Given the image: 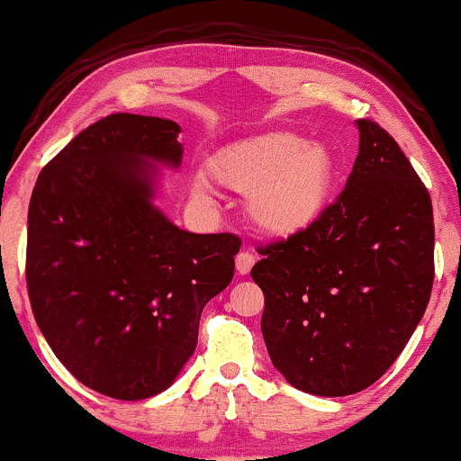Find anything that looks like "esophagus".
I'll return each instance as SVG.
<instances>
[{
  "label": "esophagus",
  "mask_w": 461,
  "mask_h": 461,
  "mask_svg": "<svg viewBox=\"0 0 461 461\" xmlns=\"http://www.w3.org/2000/svg\"><path fill=\"white\" fill-rule=\"evenodd\" d=\"M253 264H255V255L249 251V249L247 251H240L236 255V270L240 275H247L249 270L253 268Z\"/></svg>",
  "instance_id": "34e87169"
}]
</instances>
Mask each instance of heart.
Masks as SVG:
<instances>
[{
  "mask_svg": "<svg viewBox=\"0 0 461 461\" xmlns=\"http://www.w3.org/2000/svg\"><path fill=\"white\" fill-rule=\"evenodd\" d=\"M329 146L294 132H270L221 152L212 174L221 186L247 195L255 227L270 236H296L329 208L337 182Z\"/></svg>",
  "mask_w": 461,
  "mask_h": 461,
  "instance_id": "b5f03b06",
  "label": "heart"
}]
</instances>
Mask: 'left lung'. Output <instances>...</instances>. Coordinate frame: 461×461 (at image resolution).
<instances>
[{"label":"left lung","mask_w":461,"mask_h":461,"mask_svg":"<svg viewBox=\"0 0 461 461\" xmlns=\"http://www.w3.org/2000/svg\"><path fill=\"white\" fill-rule=\"evenodd\" d=\"M346 188L303 234L259 247L270 360L298 391L341 397L386 374L434 285V210L397 141L357 120Z\"/></svg>","instance_id":"left-lung-1"}]
</instances>
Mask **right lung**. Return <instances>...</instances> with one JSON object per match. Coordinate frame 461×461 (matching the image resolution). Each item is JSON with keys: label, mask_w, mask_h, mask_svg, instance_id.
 Returning a JSON list of instances; mask_svg holds the SVG:
<instances>
[{"label": "right lung", "mask_w": 461, "mask_h": 461, "mask_svg": "<svg viewBox=\"0 0 461 461\" xmlns=\"http://www.w3.org/2000/svg\"><path fill=\"white\" fill-rule=\"evenodd\" d=\"M180 126L111 113L49 160L27 212L25 279L55 357L92 391H165L197 346L199 318L234 276L236 234H191L152 206L157 167H177Z\"/></svg>", "instance_id": "1"}]
</instances>
